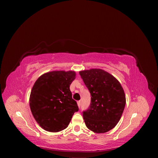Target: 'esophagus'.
I'll list each match as a JSON object with an SVG mask.
<instances>
[{
  "mask_svg": "<svg viewBox=\"0 0 158 158\" xmlns=\"http://www.w3.org/2000/svg\"><path fill=\"white\" fill-rule=\"evenodd\" d=\"M77 104H78V107H80V106H81V102H80V101L77 102Z\"/></svg>",
  "mask_w": 158,
  "mask_h": 158,
  "instance_id": "34e87169",
  "label": "esophagus"
}]
</instances>
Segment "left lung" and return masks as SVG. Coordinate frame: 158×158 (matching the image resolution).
Returning a JSON list of instances; mask_svg holds the SVG:
<instances>
[{
	"label": "left lung",
	"instance_id": "left-lung-1",
	"mask_svg": "<svg viewBox=\"0 0 158 158\" xmlns=\"http://www.w3.org/2000/svg\"><path fill=\"white\" fill-rule=\"evenodd\" d=\"M79 73L92 96L89 108L83 112L85 125L94 132H107L117 125L125 107L122 85L102 69H92Z\"/></svg>",
	"mask_w": 158,
	"mask_h": 158
}]
</instances>
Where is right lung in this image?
<instances>
[{
    "mask_svg": "<svg viewBox=\"0 0 158 158\" xmlns=\"http://www.w3.org/2000/svg\"><path fill=\"white\" fill-rule=\"evenodd\" d=\"M75 78L74 71L55 70L42 74L33 84L30 107L33 117L44 130L51 132L64 130L78 111L70 90Z\"/></svg>",
    "mask_w": 158,
    "mask_h": 158,
    "instance_id": "obj_1",
    "label": "right lung"
}]
</instances>
